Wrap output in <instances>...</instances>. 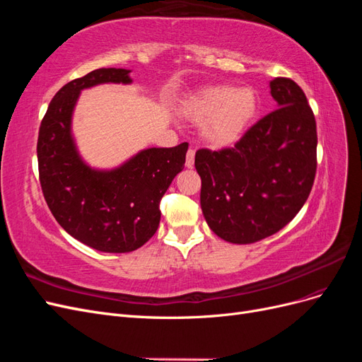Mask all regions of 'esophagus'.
<instances>
[{"label":"esophagus","instance_id":"obj_1","mask_svg":"<svg viewBox=\"0 0 362 362\" xmlns=\"http://www.w3.org/2000/svg\"><path fill=\"white\" fill-rule=\"evenodd\" d=\"M193 164H194V149H189L187 156H185V166L193 168Z\"/></svg>","mask_w":362,"mask_h":362}]
</instances>
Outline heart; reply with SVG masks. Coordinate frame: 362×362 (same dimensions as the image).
<instances>
[{
    "label": "heart",
    "mask_w": 362,
    "mask_h": 362,
    "mask_svg": "<svg viewBox=\"0 0 362 362\" xmlns=\"http://www.w3.org/2000/svg\"><path fill=\"white\" fill-rule=\"evenodd\" d=\"M257 107V95L249 87L216 86L190 98L185 113L196 122H205L204 134L208 141L228 146L243 136Z\"/></svg>",
    "instance_id": "b5f03b06"
}]
</instances>
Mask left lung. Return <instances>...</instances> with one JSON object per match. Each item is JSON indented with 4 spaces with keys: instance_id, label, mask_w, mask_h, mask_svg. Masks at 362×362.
Segmentation results:
<instances>
[{
    "instance_id": "obj_1",
    "label": "left lung",
    "mask_w": 362,
    "mask_h": 362,
    "mask_svg": "<svg viewBox=\"0 0 362 362\" xmlns=\"http://www.w3.org/2000/svg\"><path fill=\"white\" fill-rule=\"evenodd\" d=\"M278 108L252 125L233 148L196 152L201 208L211 231L249 245L290 223L311 193L317 127L303 90L291 78L270 81Z\"/></svg>"
}]
</instances>
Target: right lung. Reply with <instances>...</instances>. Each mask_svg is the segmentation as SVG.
<instances>
[{
	"label": "right lung",
	"instance_id": "1",
	"mask_svg": "<svg viewBox=\"0 0 362 362\" xmlns=\"http://www.w3.org/2000/svg\"><path fill=\"white\" fill-rule=\"evenodd\" d=\"M128 69L101 68L54 95L37 137L39 181L52 216L81 243L124 254L144 246L160 223V201L184 169L189 144L149 148L115 170L86 166L71 136L80 90L101 83H131Z\"/></svg>",
	"mask_w": 362,
	"mask_h": 362
}]
</instances>
